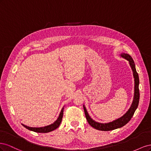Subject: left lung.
<instances>
[{
    "mask_svg": "<svg viewBox=\"0 0 151 151\" xmlns=\"http://www.w3.org/2000/svg\"><path fill=\"white\" fill-rule=\"evenodd\" d=\"M121 56L127 59V60L129 62L132 71H133V74L135 78L134 79L135 80V93H134V101H133V103H132L130 108L129 109V111H128L124 115H123L122 117L118 118V119L108 123H100L91 119V117L89 116L88 112H87L86 108L84 106V110L85 113L86 118L87 120H88L89 124L91 127H93V128H94V129L98 130H102V131L113 130L125 125L127 123L131 120V118H132V116H133L136 109L138 107L139 103V98H140V93H139V75L137 74V72L136 71L135 63L133 60V59H132L131 56L129 55V54L123 53L121 55Z\"/></svg>",
    "mask_w": 151,
    "mask_h": 151,
    "instance_id": "left-lung-1",
    "label": "left lung"
}]
</instances>
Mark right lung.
<instances>
[{
  "label": "right lung",
  "mask_w": 151,
  "mask_h": 151,
  "mask_svg": "<svg viewBox=\"0 0 151 151\" xmlns=\"http://www.w3.org/2000/svg\"><path fill=\"white\" fill-rule=\"evenodd\" d=\"M63 108L62 109L61 112L60 113V115H59L58 119L53 124H51V125L46 126V127H40V128H35V127H28V126L24 125L23 124H22V125H23L25 128H26L27 129L35 132H37V133H48V132H52L54 130H55L59 127V125H60V123L62 122V117H63Z\"/></svg>",
  "instance_id": "add662e5"
}]
</instances>
